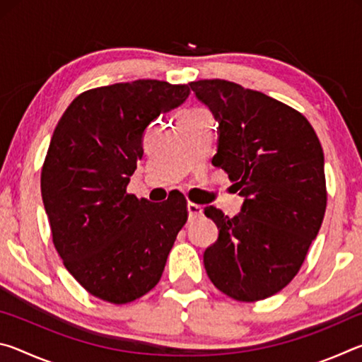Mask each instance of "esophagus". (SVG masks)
Instances as JSON below:
<instances>
[{"instance_id":"obj_1","label":"esophagus","mask_w":362,"mask_h":362,"mask_svg":"<svg viewBox=\"0 0 362 362\" xmlns=\"http://www.w3.org/2000/svg\"><path fill=\"white\" fill-rule=\"evenodd\" d=\"M188 218L189 220H194L198 218L199 216H203V207L199 204H194V203H188Z\"/></svg>"}]
</instances>
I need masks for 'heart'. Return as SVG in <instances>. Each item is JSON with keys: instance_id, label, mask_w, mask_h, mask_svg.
Segmentation results:
<instances>
[{"instance_id": "obj_1", "label": "heart", "mask_w": 362, "mask_h": 362, "mask_svg": "<svg viewBox=\"0 0 362 362\" xmlns=\"http://www.w3.org/2000/svg\"><path fill=\"white\" fill-rule=\"evenodd\" d=\"M194 110H199V107H189V108H185L182 113H185V112H194Z\"/></svg>"}]
</instances>
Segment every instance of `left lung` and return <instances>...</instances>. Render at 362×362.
<instances>
[{
	"label": "left lung",
	"mask_w": 362,
	"mask_h": 362,
	"mask_svg": "<svg viewBox=\"0 0 362 362\" xmlns=\"http://www.w3.org/2000/svg\"><path fill=\"white\" fill-rule=\"evenodd\" d=\"M189 88L218 121L212 164L244 196L233 218L204 209L220 230L204 252L206 273L238 302L268 298L296 278L321 228L327 189L320 139L302 113L259 90L225 79Z\"/></svg>",
	"instance_id": "obj_1"
}]
</instances>
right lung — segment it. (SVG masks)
<instances>
[{"label": "right lung", "instance_id": "obj_1", "mask_svg": "<svg viewBox=\"0 0 362 362\" xmlns=\"http://www.w3.org/2000/svg\"><path fill=\"white\" fill-rule=\"evenodd\" d=\"M187 84L158 79L79 94L54 129L41 169L52 243L90 296L124 305L155 287L188 218L182 193L150 203L127 193L144 156L142 137L159 113L187 99Z\"/></svg>", "mask_w": 362, "mask_h": 362}]
</instances>
